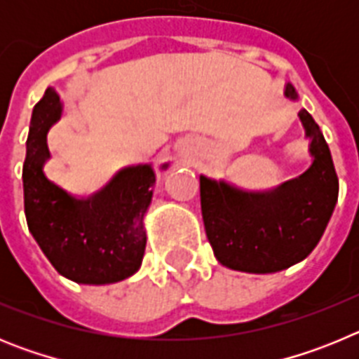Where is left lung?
Wrapping results in <instances>:
<instances>
[{
  "label": "left lung",
  "mask_w": 359,
  "mask_h": 359,
  "mask_svg": "<svg viewBox=\"0 0 359 359\" xmlns=\"http://www.w3.org/2000/svg\"><path fill=\"white\" fill-rule=\"evenodd\" d=\"M286 97L297 98L291 84ZM298 116L315 158L302 176L268 192H244L199 176L205 231L226 268L275 273L304 261L322 239L338 201V176L318 123L306 109Z\"/></svg>",
  "instance_id": "obj_1"
}]
</instances>
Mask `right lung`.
<instances>
[{"label":"right lung","mask_w":359,"mask_h":359,"mask_svg":"<svg viewBox=\"0 0 359 359\" xmlns=\"http://www.w3.org/2000/svg\"><path fill=\"white\" fill-rule=\"evenodd\" d=\"M61 111L53 88L32 111L23 165L28 230L62 277L79 284L123 280L138 271L144 259V215L156 174L151 165L128 167L88 199H75L53 185L43 165L50 158L46 135Z\"/></svg>","instance_id":"add662e5"}]
</instances>
